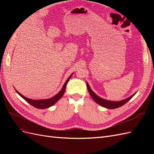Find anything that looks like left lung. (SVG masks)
<instances>
[{
    "label": "left lung",
    "instance_id": "obj_1",
    "mask_svg": "<svg viewBox=\"0 0 154 154\" xmlns=\"http://www.w3.org/2000/svg\"><path fill=\"white\" fill-rule=\"evenodd\" d=\"M87 87L88 88V91L89 92L90 95L91 96V97H92V99L94 100V101L96 102V103H97L98 105L105 107L106 109H116V108H118V107H120L123 106V105H125L126 103H127V102L132 98V97L136 94V93L134 94L133 95H132L131 96H130L128 98L122 100V101H109V100H104L103 98H101V97H99L97 95H96L95 93L92 91V89L91 88L89 85H88V83L87 82Z\"/></svg>",
    "mask_w": 154,
    "mask_h": 154
}]
</instances>
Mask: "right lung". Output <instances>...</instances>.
Wrapping results in <instances>:
<instances>
[{
    "label": "right lung",
    "instance_id": "add662e5",
    "mask_svg": "<svg viewBox=\"0 0 154 154\" xmlns=\"http://www.w3.org/2000/svg\"><path fill=\"white\" fill-rule=\"evenodd\" d=\"M72 74L68 78V79L66 80V83H64V85H63L62 88L61 89V91H60L57 95H55L54 96H53V97H51V98H49V99L39 100H31V99H29V98H27V97H26L24 96L23 95H22L20 93L18 92L17 90H15V91L18 93V94H19L22 97L23 99L25 100L27 102V103H29L30 105H31L32 106L36 107V108L39 109H43L48 108V107H50L51 106H53V105H54L62 97V96L64 94L65 91H66V85H67V83H68V82L69 80V79L71 78Z\"/></svg>",
    "mask_w": 154,
    "mask_h": 154
}]
</instances>
